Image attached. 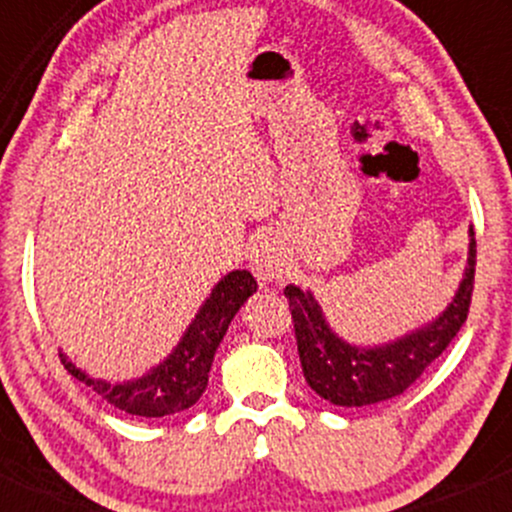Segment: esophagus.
Instances as JSON below:
<instances>
[{
	"label": "esophagus",
	"instance_id": "1",
	"mask_svg": "<svg viewBox=\"0 0 512 512\" xmlns=\"http://www.w3.org/2000/svg\"><path fill=\"white\" fill-rule=\"evenodd\" d=\"M250 267L260 279V284H272V281H279L284 276V257L274 245L260 243L250 252Z\"/></svg>",
	"mask_w": 512,
	"mask_h": 512
}]
</instances>
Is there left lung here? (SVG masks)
I'll return each instance as SVG.
<instances>
[{"instance_id": "left-lung-1", "label": "left lung", "mask_w": 512, "mask_h": 512, "mask_svg": "<svg viewBox=\"0 0 512 512\" xmlns=\"http://www.w3.org/2000/svg\"><path fill=\"white\" fill-rule=\"evenodd\" d=\"M477 240L469 228V257L455 298L436 320L390 344L356 346L344 342L327 325L325 313L310 291L286 286L296 330L298 356L308 385L337 407H368L402 395L421 373L448 349L464 325L474 291Z\"/></svg>"}]
</instances>
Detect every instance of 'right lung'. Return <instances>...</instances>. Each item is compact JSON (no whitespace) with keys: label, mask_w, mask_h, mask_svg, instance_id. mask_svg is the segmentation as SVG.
<instances>
[{"label":"right lung","mask_w":512,"mask_h":512,"mask_svg":"<svg viewBox=\"0 0 512 512\" xmlns=\"http://www.w3.org/2000/svg\"><path fill=\"white\" fill-rule=\"evenodd\" d=\"M255 291L257 281L245 269H236V272L223 276L166 361H161L137 380L110 385L105 380H93L64 354H60V358L64 368L76 380L93 387L105 402L120 411H127L132 416H149V419L178 414V411L190 409L207 390L209 370L223 334L240 305Z\"/></svg>","instance_id":"right-lung-1"}]
</instances>
